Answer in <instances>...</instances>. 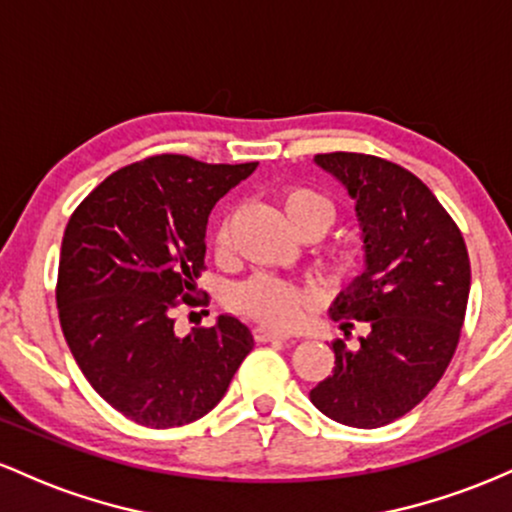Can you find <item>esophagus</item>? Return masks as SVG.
<instances>
[{
    "label": "esophagus",
    "mask_w": 512,
    "mask_h": 512,
    "mask_svg": "<svg viewBox=\"0 0 512 512\" xmlns=\"http://www.w3.org/2000/svg\"><path fill=\"white\" fill-rule=\"evenodd\" d=\"M255 339L257 342H276V339H281V342H286L289 339V334L286 332H279V330H272V327H255Z\"/></svg>",
    "instance_id": "esophagus-1"
}]
</instances>
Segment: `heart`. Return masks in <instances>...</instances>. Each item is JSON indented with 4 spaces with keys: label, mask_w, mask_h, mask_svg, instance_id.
<instances>
[{
    "label": "heart",
    "mask_w": 512,
    "mask_h": 512,
    "mask_svg": "<svg viewBox=\"0 0 512 512\" xmlns=\"http://www.w3.org/2000/svg\"><path fill=\"white\" fill-rule=\"evenodd\" d=\"M279 209L293 231L301 233H322L334 223V207L320 192L308 187H289L279 195ZM216 245L223 250L228 245V221H223L216 233ZM356 255L351 250H342L332 257V269L337 274L349 272L354 267ZM313 298L301 286L291 281L272 279V276H255L233 291V305L240 313L255 317L274 327H291L301 320Z\"/></svg>",
    "instance_id": "obj_1"
}]
</instances>
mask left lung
<instances>
[{"mask_svg":"<svg viewBox=\"0 0 512 512\" xmlns=\"http://www.w3.org/2000/svg\"><path fill=\"white\" fill-rule=\"evenodd\" d=\"M354 199L363 272L330 305L349 330L366 322L356 349L334 342V370L310 390L332 421L378 428L436 387L455 354L467 310L469 257L460 228L431 190L397 163L366 154H320Z\"/></svg>","mask_w":512,"mask_h":512,"instance_id":"obj_1","label":"left lung"}]
</instances>
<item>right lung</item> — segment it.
Segmentation results:
<instances>
[{
	"label": "right lung",
	"mask_w": 512,
	"mask_h": 512,
	"mask_svg": "<svg viewBox=\"0 0 512 512\" xmlns=\"http://www.w3.org/2000/svg\"><path fill=\"white\" fill-rule=\"evenodd\" d=\"M257 163L209 166L163 154L105 178L67 223L57 274L60 325L74 361L110 407L149 428L209 414L250 354V327L175 334L207 255L211 209Z\"/></svg>",
	"instance_id": "add662e5"
}]
</instances>
